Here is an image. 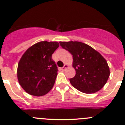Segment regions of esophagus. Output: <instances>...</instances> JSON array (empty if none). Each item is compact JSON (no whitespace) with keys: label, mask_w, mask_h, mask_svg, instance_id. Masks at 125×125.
<instances>
[{"label":"esophagus","mask_w":125,"mask_h":125,"mask_svg":"<svg viewBox=\"0 0 125 125\" xmlns=\"http://www.w3.org/2000/svg\"><path fill=\"white\" fill-rule=\"evenodd\" d=\"M67 67H68V65H66V64H65L63 67L62 68V69L63 70H65L66 69H67Z\"/></svg>","instance_id":"obj_1"}]
</instances>
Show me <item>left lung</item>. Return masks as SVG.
Segmentation results:
<instances>
[{
  "mask_svg": "<svg viewBox=\"0 0 125 125\" xmlns=\"http://www.w3.org/2000/svg\"><path fill=\"white\" fill-rule=\"evenodd\" d=\"M60 46L73 56L76 73L70 79L72 86L84 93H94L106 84L109 69L106 60L87 44L78 42H60Z\"/></svg>",
  "mask_w": 125,
  "mask_h": 125,
  "instance_id": "1",
  "label": "left lung"
}]
</instances>
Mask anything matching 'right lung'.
<instances>
[{
    "mask_svg": "<svg viewBox=\"0 0 125 125\" xmlns=\"http://www.w3.org/2000/svg\"><path fill=\"white\" fill-rule=\"evenodd\" d=\"M57 42H41L33 44L22 55L17 67V78L27 93L36 96L47 94L53 87L58 67L52 54Z\"/></svg>",
    "mask_w": 125,
    "mask_h": 125,
    "instance_id": "1",
    "label": "right lung"
}]
</instances>
